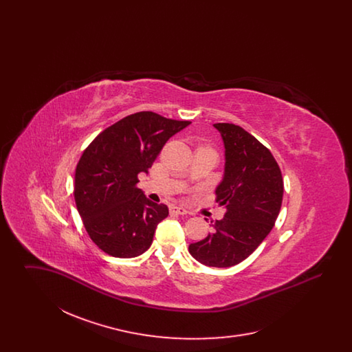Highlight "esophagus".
Segmentation results:
<instances>
[{
	"instance_id": "obj_1",
	"label": "esophagus",
	"mask_w": 352,
	"mask_h": 352,
	"mask_svg": "<svg viewBox=\"0 0 352 352\" xmlns=\"http://www.w3.org/2000/svg\"><path fill=\"white\" fill-rule=\"evenodd\" d=\"M170 214H175V215H186L187 211L184 207H178V206H171L170 207Z\"/></svg>"
}]
</instances>
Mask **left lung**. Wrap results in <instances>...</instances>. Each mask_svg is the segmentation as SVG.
Wrapping results in <instances>:
<instances>
[{"mask_svg": "<svg viewBox=\"0 0 352 352\" xmlns=\"http://www.w3.org/2000/svg\"><path fill=\"white\" fill-rule=\"evenodd\" d=\"M226 148L224 178L215 194L226 207L212 231L188 245L190 254L207 267L228 268L245 260L272 231L280 214L284 181L267 146L241 126L214 124Z\"/></svg>", "mask_w": 352, "mask_h": 352, "instance_id": "8db88e82", "label": "left lung"}]
</instances>
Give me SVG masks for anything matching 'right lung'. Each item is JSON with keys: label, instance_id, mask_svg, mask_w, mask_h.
<instances>
[{"label": "right lung", "instance_id": "obj_1", "mask_svg": "<svg viewBox=\"0 0 352 352\" xmlns=\"http://www.w3.org/2000/svg\"><path fill=\"white\" fill-rule=\"evenodd\" d=\"M190 121L151 111L121 118L85 148L75 170L74 198L91 240L109 256L131 258L148 251L166 204L149 201L137 187L168 138Z\"/></svg>", "mask_w": 352, "mask_h": 352}]
</instances>
